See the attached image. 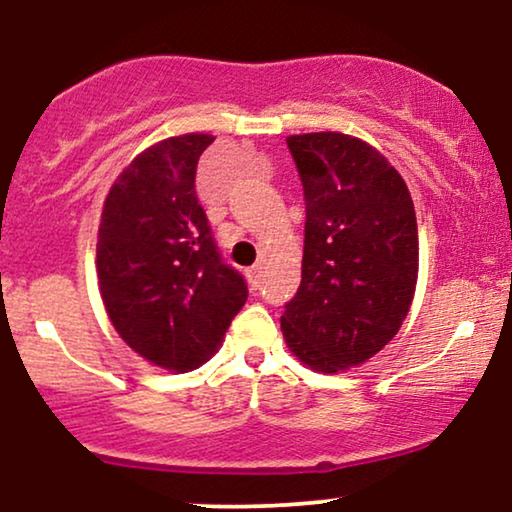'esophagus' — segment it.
Returning a JSON list of instances; mask_svg holds the SVG:
<instances>
[{"instance_id":"1","label":"esophagus","mask_w":512,"mask_h":512,"mask_svg":"<svg viewBox=\"0 0 512 512\" xmlns=\"http://www.w3.org/2000/svg\"><path fill=\"white\" fill-rule=\"evenodd\" d=\"M260 276H262V267H260V264H255V267L248 269V281H250L252 291L260 289Z\"/></svg>"}]
</instances>
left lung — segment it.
Segmentation results:
<instances>
[{"instance_id": "1", "label": "left lung", "mask_w": 512, "mask_h": 512, "mask_svg": "<svg viewBox=\"0 0 512 512\" xmlns=\"http://www.w3.org/2000/svg\"><path fill=\"white\" fill-rule=\"evenodd\" d=\"M305 199L303 272L281 332L305 366H361L402 327L419 274V231L402 175L339 132L286 139Z\"/></svg>"}]
</instances>
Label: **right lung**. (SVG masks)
I'll return each mask as SVG.
<instances>
[{"label": "right lung", "instance_id": "1", "mask_svg": "<svg viewBox=\"0 0 512 512\" xmlns=\"http://www.w3.org/2000/svg\"><path fill=\"white\" fill-rule=\"evenodd\" d=\"M211 142V134H182L142 151L110 187L98 228L110 322L139 356L178 373L214 356L248 301L197 199V161Z\"/></svg>", "mask_w": 512, "mask_h": 512}]
</instances>
